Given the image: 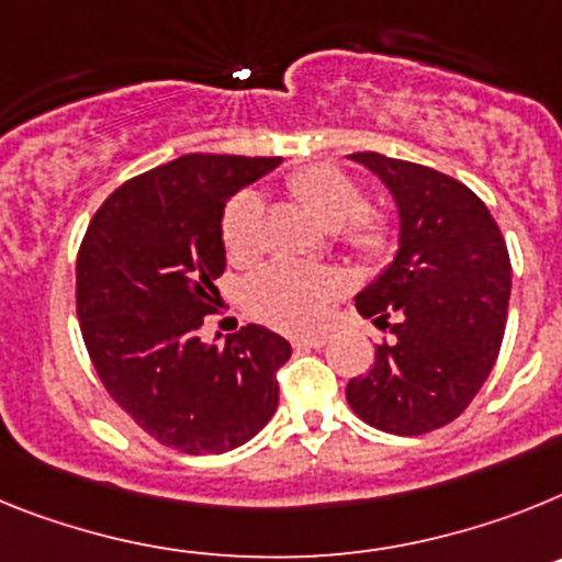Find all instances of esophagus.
<instances>
[{"instance_id": "34e87169", "label": "esophagus", "mask_w": 562, "mask_h": 562, "mask_svg": "<svg viewBox=\"0 0 562 562\" xmlns=\"http://www.w3.org/2000/svg\"><path fill=\"white\" fill-rule=\"evenodd\" d=\"M325 341H328V334H302V336H294L291 345H294L296 350H308V348H322Z\"/></svg>"}]
</instances>
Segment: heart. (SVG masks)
Returning <instances> with one entry per match:
<instances>
[{
  "label": "heart",
  "instance_id": "heart-1",
  "mask_svg": "<svg viewBox=\"0 0 562 562\" xmlns=\"http://www.w3.org/2000/svg\"><path fill=\"white\" fill-rule=\"evenodd\" d=\"M288 189L325 228L336 232L348 251L364 260L390 248V221L379 209L364 206V194L350 175L336 166H308L288 178ZM266 200L260 192H240L223 214V248L237 266L262 254ZM341 291V277L330 268L302 262H271L246 288L251 314L282 328H311L325 316L330 300Z\"/></svg>",
  "mask_w": 562,
  "mask_h": 562
}]
</instances>
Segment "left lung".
Returning a JSON list of instances; mask_svg holds the SVG:
<instances>
[{"label": "left lung", "instance_id": "left-lung-1", "mask_svg": "<svg viewBox=\"0 0 562 562\" xmlns=\"http://www.w3.org/2000/svg\"><path fill=\"white\" fill-rule=\"evenodd\" d=\"M382 180L398 212L393 260L356 294L359 314L389 325L393 345L348 382L370 427L422 436L450 424L486 382L504 341L512 266L504 234L472 189L429 166L348 155Z\"/></svg>", "mask_w": 562, "mask_h": 562}]
</instances>
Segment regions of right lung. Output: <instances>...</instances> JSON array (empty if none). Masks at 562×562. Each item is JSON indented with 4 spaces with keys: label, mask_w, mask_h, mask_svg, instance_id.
Returning <instances> with one entry per match:
<instances>
[{
    "label": "right lung",
    "mask_w": 562,
    "mask_h": 562,
    "mask_svg": "<svg viewBox=\"0 0 562 562\" xmlns=\"http://www.w3.org/2000/svg\"><path fill=\"white\" fill-rule=\"evenodd\" d=\"M282 158L183 155L126 180L76 262L81 336L106 393L149 436L221 456L271 422L291 345L262 325L200 341L226 268L223 212ZM221 339V334H217Z\"/></svg>",
    "instance_id": "right-lung-1"
}]
</instances>
